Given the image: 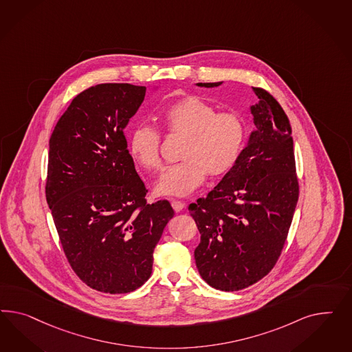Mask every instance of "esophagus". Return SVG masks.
Listing matches in <instances>:
<instances>
[{"mask_svg":"<svg viewBox=\"0 0 352 352\" xmlns=\"http://www.w3.org/2000/svg\"><path fill=\"white\" fill-rule=\"evenodd\" d=\"M171 206H173V209H174L177 213H179V212H182V210L184 209L186 204L182 203L179 200H173V201H171Z\"/></svg>","mask_w":352,"mask_h":352,"instance_id":"esophagus-1","label":"esophagus"}]
</instances>
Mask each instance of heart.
Listing matches in <instances>:
<instances>
[{
  "instance_id": "1",
  "label": "heart",
  "mask_w": 352,
  "mask_h": 352,
  "mask_svg": "<svg viewBox=\"0 0 352 352\" xmlns=\"http://www.w3.org/2000/svg\"><path fill=\"white\" fill-rule=\"evenodd\" d=\"M159 118L168 135L183 137V140L182 161L161 175L157 193L183 197L195 191L206 174L222 177L232 170L246 137L245 121L237 112H217L200 96H188L165 107ZM160 147L161 135L156 129L139 125L131 131L129 151L142 168L160 170Z\"/></svg>"
}]
</instances>
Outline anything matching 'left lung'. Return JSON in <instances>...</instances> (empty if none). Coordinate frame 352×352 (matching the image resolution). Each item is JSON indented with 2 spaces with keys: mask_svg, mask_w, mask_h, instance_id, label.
Listing matches in <instances>:
<instances>
[{
  "mask_svg": "<svg viewBox=\"0 0 352 352\" xmlns=\"http://www.w3.org/2000/svg\"><path fill=\"white\" fill-rule=\"evenodd\" d=\"M253 90L259 103L252 106L256 130L249 144L213 191L188 206L201 234L195 249L197 270L224 292L248 288L275 267L298 201L288 116L267 90Z\"/></svg>",
  "mask_w": 352,
  "mask_h": 352,
  "instance_id": "left-lung-1",
  "label": "left lung"
}]
</instances>
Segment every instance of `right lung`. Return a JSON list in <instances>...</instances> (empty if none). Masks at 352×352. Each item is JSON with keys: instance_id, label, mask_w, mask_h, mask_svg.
<instances>
[{"instance_id": "right-lung-1", "label": "right lung", "mask_w": 352, "mask_h": 352, "mask_svg": "<svg viewBox=\"0 0 352 352\" xmlns=\"http://www.w3.org/2000/svg\"><path fill=\"white\" fill-rule=\"evenodd\" d=\"M144 86L100 84L75 96L49 142L46 201L64 254L87 287L130 293L152 274L153 250L174 217L148 204L128 149L125 126Z\"/></svg>"}]
</instances>
